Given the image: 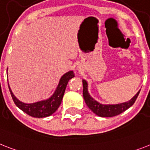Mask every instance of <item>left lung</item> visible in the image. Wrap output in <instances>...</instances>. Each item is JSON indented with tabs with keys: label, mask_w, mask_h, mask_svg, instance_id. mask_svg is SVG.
<instances>
[{
	"label": "left lung",
	"mask_w": 150,
	"mask_h": 150,
	"mask_svg": "<svg viewBox=\"0 0 150 150\" xmlns=\"http://www.w3.org/2000/svg\"><path fill=\"white\" fill-rule=\"evenodd\" d=\"M83 84V97L86 105L91 110L98 116L101 117H112L123 112L126 109L131 107L136 102L140 90L136 94V96L131 98L129 102L120 103L116 105H103L96 102L92 98L88 92V84L86 80H82Z\"/></svg>",
	"instance_id": "1"
}]
</instances>
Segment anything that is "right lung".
Returning a JSON list of instances; mask_svg holds the SVG:
<instances>
[{
    "mask_svg": "<svg viewBox=\"0 0 150 150\" xmlns=\"http://www.w3.org/2000/svg\"><path fill=\"white\" fill-rule=\"evenodd\" d=\"M73 77H75L73 71H70L65 73L62 77L61 78L58 86L56 88L55 92L49 98L46 100L40 101L38 103L27 104L21 102L16 98L14 94L12 93V91L10 88L9 90L13 98L14 103L20 109L27 113L28 115H31L35 118H44L52 115L55 112L58 108L60 106L62 100L63 96H64V91L66 88L67 84L69 81Z\"/></svg>",
    "mask_w": 150,
    "mask_h": 150,
    "instance_id": "1",
    "label": "right lung"
}]
</instances>
